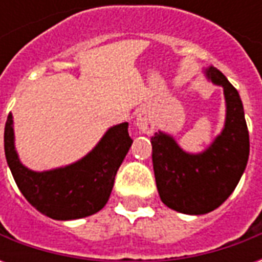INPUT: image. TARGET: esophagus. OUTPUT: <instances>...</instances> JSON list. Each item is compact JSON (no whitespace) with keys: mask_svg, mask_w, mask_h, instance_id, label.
Wrapping results in <instances>:
<instances>
[{"mask_svg":"<svg viewBox=\"0 0 262 262\" xmlns=\"http://www.w3.org/2000/svg\"><path fill=\"white\" fill-rule=\"evenodd\" d=\"M136 126L140 133H144V135L153 133L154 126H156L153 115L150 114L148 111H140L136 118Z\"/></svg>","mask_w":262,"mask_h":262,"instance_id":"34e87169","label":"esophagus"}]
</instances>
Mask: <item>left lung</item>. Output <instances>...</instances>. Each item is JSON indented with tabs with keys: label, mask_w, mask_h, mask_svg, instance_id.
<instances>
[{
	"label": "left lung",
	"mask_w": 262,
	"mask_h": 262,
	"mask_svg": "<svg viewBox=\"0 0 262 262\" xmlns=\"http://www.w3.org/2000/svg\"><path fill=\"white\" fill-rule=\"evenodd\" d=\"M203 73L225 94V125L213 142L201 153H188L165 132L159 130L151 136L160 198L170 209L185 214H205L219 208L237 187L250 154L238 92L217 69L209 67Z\"/></svg>",
	"instance_id": "obj_1"
}]
</instances>
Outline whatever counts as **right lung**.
<instances>
[{"label":"right lung","mask_w":262,"mask_h":262,"mask_svg":"<svg viewBox=\"0 0 262 262\" xmlns=\"http://www.w3.org/2000/svg\"><path fill=\"white\" fill-rule=\"evenodd\" d=\"M127 122L105 132L90 153L64 167L33 171L22 164L15 148L12 114L4 132L7 163L22 195L40 213L54 220H75L97 213L106 205L115 176L133 140Z\"/></svg>","instance_id":"obj_1"}]
</instances>
